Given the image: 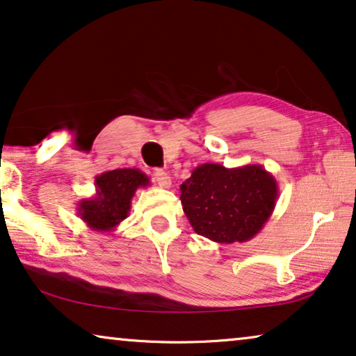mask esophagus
<instances>
[{
    "label": "esophagus",
    "instance_id": "esophagus-1",
    "mask_svg": "<svg viewBox=\"0 0 356 356\" xmlns=\"http://www.w3.org/2000/svg\"><path fill=\"white\" fill-rule=\"evenodd\" d=\"M153 176H155V182L160 185L161 188H169L171 187V177H169V174L166 171H163V169H156L155 172H153Z\"/></svg>",
    "mask_w": 356,
    "mask_h": 356
}]
</instances>
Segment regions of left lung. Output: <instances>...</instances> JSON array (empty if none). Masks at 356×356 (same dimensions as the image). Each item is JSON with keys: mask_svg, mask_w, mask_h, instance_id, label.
<instances>
[{"mask_svg": "<svg viewBox=\"0 0 356 356\" xmlns=\"http://www.w3.org/2000/svg\"><path fill=\"white\" fill-rule=\"evenodd\" d=\"M277 198V180L261 164L225 168L204 163L180 185V203L193 230L225 245L256 236Z\"/></svg>", "mask_w": 356, "mask_h": 356, "instance_id": "obj_1", "label": "left lung"}]
</instances>
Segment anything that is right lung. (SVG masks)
<instances>
[{
    "label": "right lung",
    "instance_id": "obj_1",
    "mask_svg": "<svg viewBox=\"0 0 356 356\" xmlns=\"http://www.w3.org/2000/svg\"><path fill=\"white\" fill-rule=\"evenodd\" d=\"M150 185L140 169H113L95 177V195L78 203V216L94 232H113L131 211L137 188Z\"/></svg>",
    "mask_w": 356,
    "mask_h": 356
}]
</instances>
